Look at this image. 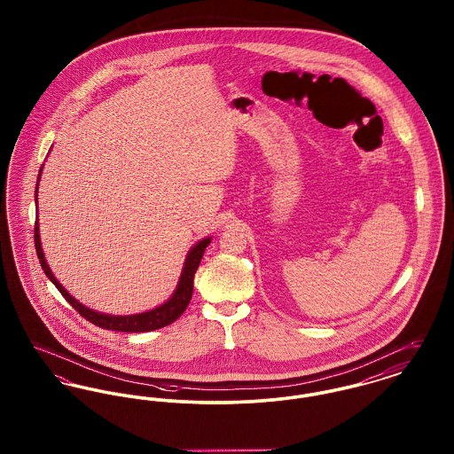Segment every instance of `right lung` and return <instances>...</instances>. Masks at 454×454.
<instances>
[{"instance_id":"1","label":"right lung","mask_w":454,"mask_h":454,"mask_svg":"<svg viewBox=\"0 0 454 454\" xmlns=\"http://www.w3.org/2000/svg\"><path fill=\"white\" fill-rule=\"evenodd\" d=\"M41 171L43 166L39 169V176H37V185H39V178H41ZM35 204H37V187H35ZM34 241H35V252L39 257L41 267L44 270V274L53 281L54 286L58 288V292L65 296V300L81 314L83 319L103 327V329H111V331H121V333H145V331H154L164 325H169L171 322L178 319L190 303V298L193 294V274L199 269V264L202 261V255L206 252V247L211 243V239H204V240L195 243L190 252H188L187 259H185V266L182 269V276L178 281V286L175 290V294H171V298L168 301H164L160 307L149 310V312H142V314H135V316H109V314H101L96 312L92 309H87L85 305L79 303L74 296L58 283V279L54 278L51 269L48 266L43 248H41V239H39V224L35 221L34 226Z\"/></svg>"}]
</instances>
